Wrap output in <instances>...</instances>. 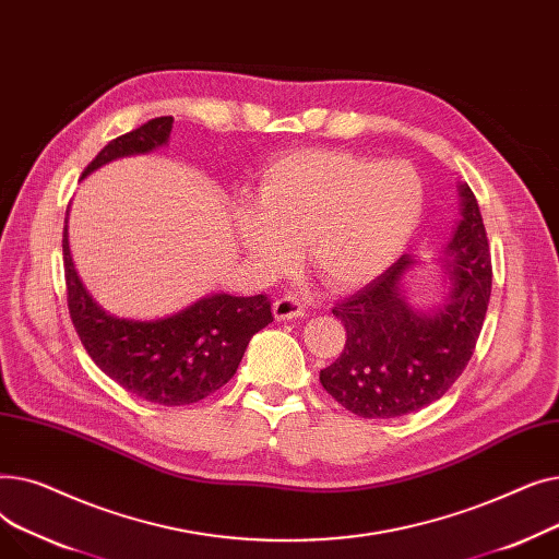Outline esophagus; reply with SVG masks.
I'll return each mask as SVG.
<instances>
[{"instance_id": "esophagus-1", "label": "esophagus", "mask_w": 559, "mask_h": 559, "mask_svg": "<svg viewBox=\"0 0 559 559\" xmlns=\"http://www.w3.org/2000/svg\"><path fill=\"white\" fill-rule=\"evenodd\" d=\"M306 308L297 297H281L274 301V317L278 321H287V319H297L304 317Z\"/></svg>"}]
</instances>
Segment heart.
<instances>
[{
  "instance_id": "b5f03b06",
  "label": "heart",
  "mask_w": 559,
  "mask_h": 559,
  "mask_svg": "<svg viewBox=\"0 0 559 559\" xmlns=\"http://www.w3.org/2000/svg\"><path fill=\"white\" fill-rule=\"evenodd\" d=\"M413 165L340 150H299L262 171L238 240L262 272H281L304 242L308 267L333 289H356L405 253L424 217Z\"/></svg>"
}]
</instances>
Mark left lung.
I'll return each instance as SVG.
<instances>
[{
    "label": "left lung",
    "mask_w": 559,
    "mask_h": 559,
    "mask_svg": "<svg viewBox=\"0 0 559 559\" xmlns=\"http://www.w3.org/2000/svg\"><path fill=\"white\" fill-rule=\"evenodd\" d=\"M460 222L442 255L444 301L421 310L405 297L417 258L392 267L333 308L346 329L340 358L321 369L324 390L362 419H394L442 399L474 356L491 295V255L478 201L457 186Z\"/></svg>",
    "instance_id": "obj_1"
}]
</instances>
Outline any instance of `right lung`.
Segmentation results:
<instances>
[{"label": "right lung", "mask_w": 559, "mask_h": 559, "mask_svg": "<svg viewBox=\"0 0 559 559\" xmlns=\"http://www.w3.org/2000/svg\"><path fill=\"white\" fill-rule=\"evenodd\" d=\"M174 117H156L108 142L81 179L127 156L152 154L167 144ZM68 308L93 362L127 392L158 405H190L224 388L238 371L251 337L272 324L264 295L201 297L188 308L150 321L106 312L81 283L63 230Z\"/></svg>", "instance_id": "add662e5"}]
</instances>
